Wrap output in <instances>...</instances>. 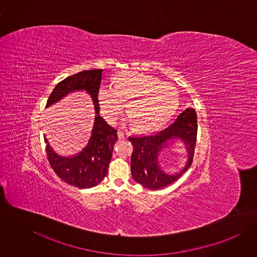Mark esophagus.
<instances>
[{"mask_svg":"<svg viewBox=\"0 0 257 257\" xmlns=\"http://www.w3.org/2000/svg\"><path fill=\"white\" fill-rule=\"evenodd\" d=\"M117 137H118V139H119V140H122V139H124V138H125V135H124L122 132L117 131Z\"/></svg>","mask_w":257,"mask_h":257,"instance_id":"esophagus-1","label":"esophagus"}]
</instances>
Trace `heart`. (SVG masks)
Wrapping results in <instances>:
<instances>
[{
  "instance_id": "1",
  "label": "heart",
  "mask_w": 257,
  "mask_h": 257,
  "mask_svg": "<svg viewBox=\"0 0 257 257\" xmlns=\"http://www.w3.org/2000/svg\"><path fill=\"white\" fill-rule=\"evenodd\" d=\"M100 110L110 122L124 108L140 131H153L173 115L179 103L172 85L145 74L123 71L114 78L113 88L102 85L97 93Z\"/></svg>"
}]
</instances>
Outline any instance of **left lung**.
Listing matches in <instances>:
<instances>
[{"label":"left lung","mask_w":257,"mask_h":257,"mask_svg":"<svg viewBox=\"0 0 257 257\" xmlns=\"http://www.w3.org/2000/svg\"><path fill=\"white\" fill-rule=\"evenodd\" d=\"M197 128L196 110L189 107L165 130L150 135L130 137L128 141L134 147L131 170L136 182L149 190H158L179 179L192 164ZM176 141L182 142L185 146L187 161L180 172L169 174L162 169L159 155L164 148Z\"/></svg>","instance_id":"obj_1"}]
</instances>
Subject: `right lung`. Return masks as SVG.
Here are the masks:
<instances>
[{
  "label": "right lung",
  "instance_id": "add662e5",
  "mask_svg": "<svg viewBox=\"0 0 257 257\" xmlns=\"http://www.w3.org/2000/svg\"><path fill=\"white\" fill-rule=\"evenodd\" d=\"M103 69L84 70L59 82L51 92L46 108L74 92H86L92 99L95 118L87 146L79 153L62 156L49 145L44 136L48 161L55 173L64 182L79 189L97 186L108 173L113 145L117 141L116 131L100 116L97 93L102 81Z\"/></svg>",
  "mask_w": 257,
  "mask_h": 257
}]
</instances>
